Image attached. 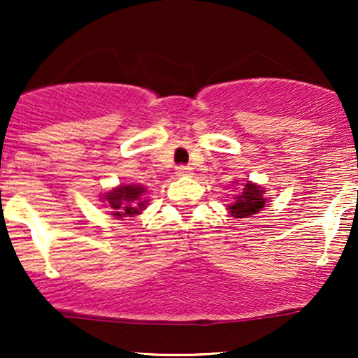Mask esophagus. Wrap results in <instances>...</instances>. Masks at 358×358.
Instances as JSON below:
<instances>
[{"label": "esophagus", "instance_id": "34e87169", "mask_svg": "<svg viewBox=\"0 0 358 358\" xmlns=\"http://www.w3.org/2000/svg\"><path fill=\"white\" fill-rule=\"evenodd\" d=\"M176 175L178 176H190L192 175V168L187 165H180L176 168Z\"/></svg>", "mask_w": 358, "mask_h": 358}]
</instances>
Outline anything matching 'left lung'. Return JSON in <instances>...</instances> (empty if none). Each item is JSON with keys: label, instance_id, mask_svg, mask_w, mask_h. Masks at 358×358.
<instances>
[{"label": "left lung", "instance_id": "1", "mask_svg": "<svg viewBox=\"0 0 358 358\" xmlns=\"http://www.w3.org/2000/svg\"><path fill=\"white\" fill-rule=\"evenodd\" d=\"M264 188L256 183H244V188L239 195H236L232 205H229V212L234 219H245V217L256 215L266 205Z\"/></svg>", "mask_w": 358, "mask_h": 358}]
</instances>
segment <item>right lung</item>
I'll list each match as a JSON object with an SVG mask.
<instances>
[{
  "label": "right lung",
  "mask_w": 358,
  "mask_h": 358,
  "mask_svg": "<svg viewBox=\"0 0 358 358\" xmlns=\"http://www.w3.org/2000/svg\"><path fill=\"white\" fill-rule=\"evenodd\" d=\"M145 192L143 185H119L117 188L102 195V202L108 203L113 215L117 219L134 217L146 208V200L143 199Z\"/></svg>",
  "instance_id": "add662e5"
}]
</instances>
